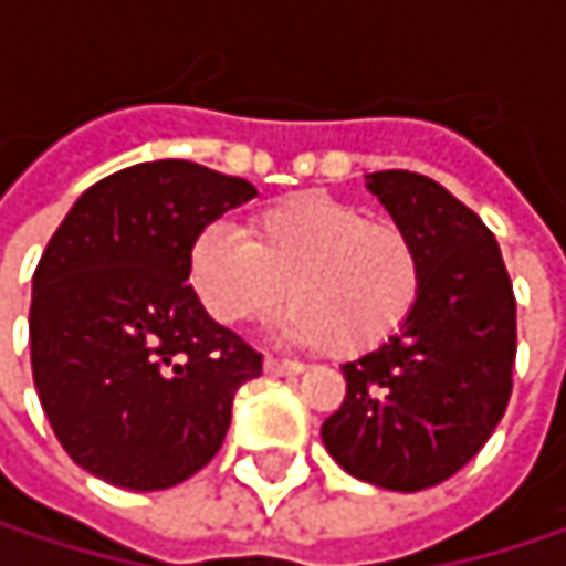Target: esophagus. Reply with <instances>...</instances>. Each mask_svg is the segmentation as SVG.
<instances>
[{"instance_id": "esophagus-1", "label": "esophagus", "mask_w": 566, "mask_h": 566, "mask_svg": "<svg viewBox=\"0 0 566 566\" xmlns=\"http://www.w3.org/2000/svg\"><path fill=\"white\" fill-rule=\"evenodd\" d=\"M265 374H272V377H297V374H304V364L282 360V357H265Z\"/></svg>"}]
</instances>
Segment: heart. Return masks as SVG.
<instances>
[{
	"mask_svg": "<svg viewBox=\"0 0 566 566\" xmlns=\"http://www.w3.org/2000/svg\"><path fill=\"white\" fill-rule=\"evenodd\" d=\"M186 279L219 327L269 321L284 301V334L334 357L387 347L426 287L419 239L396 219L331 192H294L259 209L245 239L202 226L186 252Z\"/></svg>",
	"mask_w": 566,
	"mask_h": 566,
	"instance_id": "heart-1",
	"label": "heart"
}]
</instances>
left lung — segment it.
I'll return each mask as SVG.
<instances>
[{"mask_svg":"<svg viewBox=\"0 0 566 566\" xmlns=\"http://www.w3.org/2000/svg\"><path fill=\"white\" fill-rule=\"evenodd\" d=\"M422 245L426 287L387 347L344 364L347 396L324 419L334 462L370 485L422 492L479 455L511 399L514 291L489 226L422 172L367 176Z\"/></svg>","mask_w":566,"mask_h":566,"instance_id":"1","label":"left lung"}]
</instances>
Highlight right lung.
I'll list each match as a JSON object with an SVG mask.
<instances>
[{
  "label": "right lung",
  "instance_id": "right-lung-1",
  "mask_svg": "<svg viewBox=\"0 0 566 566\" xmlns=\"http://www.w3.org/2000/svg\"><path fill=\"white\" fill-rule=\"evenodd\" d=\"M252 196L249 179L154 160L94 182L57 226L32 279V377L84 472L160 492L222 449L262 354L202 311L186 252Z\"/></svg>",
  "mask_w": 566,
  "mask_h": 566
}]
</instances>
